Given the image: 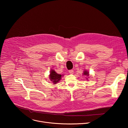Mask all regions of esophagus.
Wrapping results in <instances>:
<instances>
[{
  "instance_id": "34e87169",
  "label": "esophagus",
  "mask_w": 128,
  "mask_h": 128,
  "mask_svg": "<svg viewBox=\"0 0 128 128\" xmlns=\"http://www.w3.org/2000/svg\"><path fill=\"white\" fill-rule=\"evenodd\" d=\"M68 72L70 74H74V70H72V69H71V70H69L68 71Z\"/></svg>"
}]
</instances>
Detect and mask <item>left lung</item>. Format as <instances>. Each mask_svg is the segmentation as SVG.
I'll return each instance as SVG.
<instances>
[{
	"mask_svg": "<svg viewBox=\"0 0 128 128\" xmlns=\"http://www.w3.org/2000/svg\"><path fill=\"white\" fill-rule=\"evenodd\" d=\"M84 75H87V76H89V74H88V72H87V71H85L84 72Z\"/></svg>",
	"mask_w": 128,
	"mask_h": 128,
	"instance_id": "8db88e82",
	"label": "left lung"
}]
</instances>
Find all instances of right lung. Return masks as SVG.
<instances>
[{"label": "right lung", "mask_w": 128, "mask_h": 128, "mask_svg": "<svg viewBox=\"0 0 128 128\" xmlns=\"http://www.w3.org/2000/svg\"><path fill=\"white\" fill-rule=\"evenodd\" d=\"M61 74L56 73L54 70H52V71H50V78L53 83L56 84L57 82H59L61 78Z\"/></svg>", "instance_id": "obj_1"}]
</instances>
